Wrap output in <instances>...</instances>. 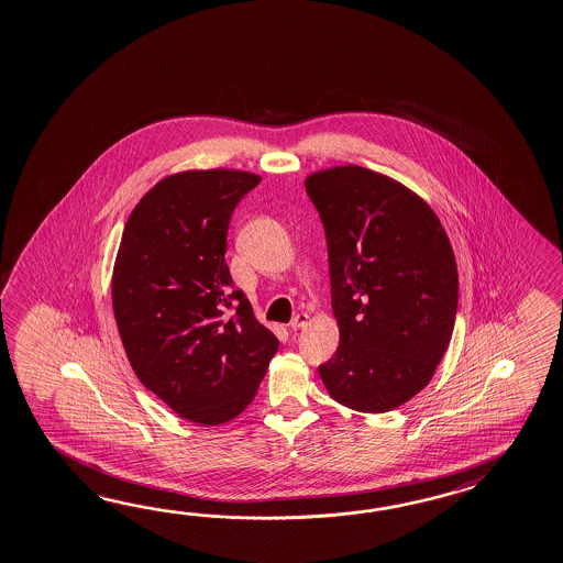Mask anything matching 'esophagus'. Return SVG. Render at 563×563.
Wrapping results in <instances>:
<instances>
[{
  "label": "esophagus",
  "instance_id": "obj_1",
  "mask_svg": "<svg viewBox=\"0 0 563 563\" xmlns=\"http://www.w3.org/2000/svg\"><path fill=\"white\" fill-rule=\"evenodd\" d=\"M308 320H310L308 314L294 316V320L289 322V330H294V332H296V330H301V328L308 327Z\"/></svg>",
  "mask_w": 563,
  "mask_h": 563
}]
</instances>
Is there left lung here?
<instances>
[{"label": "left lung", "mask_w": 563, "mask_h": 563, "mask_svg": "<svg viewBox=\"0 0 563 563\" xmlns=\"http://www.w3.org/2000/svg\"><path fill=\"white\" fill-rule=\"evenodd\" d=\"M324 224L340 344L318 366L334 401L383 413L432 379L457 310L454 251L418 195L379 172L336 166L306 178Z\"/></svg>", "instance_id": "8db88e82"}]
</instances>
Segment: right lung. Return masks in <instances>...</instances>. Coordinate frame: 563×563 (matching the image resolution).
<instances>
[{"label":"right lung","instance_id":"1","mask_svg":"<svg viewBox=\"0 0 563 563\" xmlns=\"http://www.w3.org/2000/svg\"><path fill=\"white\" fill-rule=\"evenodd\" d=\"M260 176L172 174L125 223L113 312L131 368L180 418L219 426L253 401L279 340L260 324L224 262L231 214Z\"/></svg>","mask_w":563,"mask_h":563}]
</instances>
